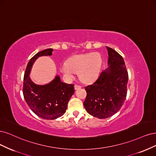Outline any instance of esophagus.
I'll list each match as a JSON object with an SVG mask.
<instances>
[{"instance_id": "34e87169", "label": "esophagus", "mask_w": 156, "mask_h": 156, "mask_svg": "<svg viewBox=\"0 0 156 156\" xmlns=\"http://www.w3.org/2000/svg\"><path fill=\"white\" fill-rule=\"evenodd\" d=\"M81 87H82V86H80V85H74V89H75V90L80 89H81Z\"/></svg>"}]
</instances>
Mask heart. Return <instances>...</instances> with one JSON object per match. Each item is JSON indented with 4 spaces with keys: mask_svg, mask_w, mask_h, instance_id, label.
I'll return each instance as SVG.
<instances>
[{
    "mask_svg": "<svg viewBox=\"0 0 156 156\" xmlns=\"http://www.w3.org/2000/svg\"><path fill=\"white\" fill-rule=\"evenodd\" d=\"M102 62V57L98 52L74 55L67 60L66 64L63 65L61 70L69 79H73L75 73H78L79 78L82 82L89 83L98 76Z\"/></svg>",
    "mask_w": 156,
    "mask_h": 156,
    "instance_id": "obj_1",
    "label": "heart"
}]
</instances>
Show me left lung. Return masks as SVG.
<instances>
[{
    "label": "left lung",
    "instance_id": "left-lung-1",
    "mask_svg": "<svg viewBox=\"0 0 156 156\" xmlns=\"http://www.w3.org/2000/svg\"><path fill=\"white\" fill-rule=\"evenodd\" d=\"M106 48L109 67L101 73L97 81L85 87L87 92L85 109L98 119H106L117 113L127 94L128 74L124 59L115 50Z\"/></svg>",
    "mask_w": 156,
    "mask_h": 156
}]
</instances>
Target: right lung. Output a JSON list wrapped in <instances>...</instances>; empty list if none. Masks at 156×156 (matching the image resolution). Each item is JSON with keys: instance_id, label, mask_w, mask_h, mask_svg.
Masks as SVG:
<instances>
[{"instance_id": "obj_1", "label": "right lung", "mask_w": 156, "mask_h": 156, "mask_svg": "<svg viewBox=\"0 0 156 156\" xmlns=\"http://www.w3.org/2000/svg\"><path fill=\"white\" fill-rule=\"evenodd\" d=\"M52 48L45 49L37 53L30 59L24 73L23 93L30 108L38 117L54 120L62 117L66 112L69 99L74 93L73 84L62 82L57 76L45 85L34 83L30 78L32 65L41 56H51Z\"/></svg>"}]
</instances>
